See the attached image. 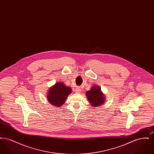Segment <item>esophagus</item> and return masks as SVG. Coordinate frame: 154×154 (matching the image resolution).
Returning a JSON list of instances; mask_svg holds the SVG:
<instances>
[{"label": "esophagus", "mask_w": 154, "mask_h": 154, "mask_svg": "<svg viewBox=\"0 0 154 154\" xmlns=\"http://www.w3.org/2000/svg\"><path fill=\"white\" fill-rule=\"evenodd\" d=\"M81 91V90L80 88H79V87H76V88H75V92L76 93L79 94V93H80Z\"/></svg>", "instance_id": "1"}]
</instances>
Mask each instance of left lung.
Returning <instances> with one entry per match:
<instances>
[{
    "instance_id": "left-lung-1",
    "label": "left lung",
    "mask_w": 154,
    "mask_h": 154,
    "mask_svg": "<svg viewBox=\"0 0 154 154\" xmlns=\"http://www.w3.org/2000/svg\"><path fill=\"white\" fill-rule=\"evenodd\" d=\"M88 102L92 106L98 107L103 104L105 102V96L97 85L92 86L89 91L86 92Z\"/></svg>"
}]
</instances>
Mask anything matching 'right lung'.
Listing matches in <instances>:
<instances>
[{
	"instance_id": "add662e5",
	"label": "right lung",
	"mask_w": 154,
	"mask_h": 154,
	"mask_svg": "<svg viewBox=\"0 0 154 154\" xmlns=\"http://www.w3.org/2000/svg\"><path fill=\"white\" fill-rule=\"evenodd\" d=\"M72 92V89L70 87L66 86L62 82H58L50 87L47 98L48 102L52 105L60 107Z\"/></svg>"
}]
</instances>
